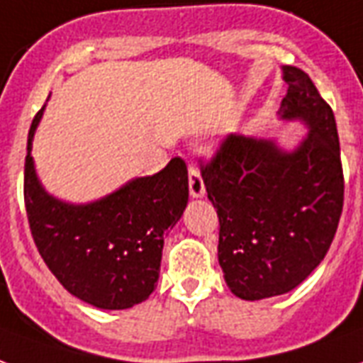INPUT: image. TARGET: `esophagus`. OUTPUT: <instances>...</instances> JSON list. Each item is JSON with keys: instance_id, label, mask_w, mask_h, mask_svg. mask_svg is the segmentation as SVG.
Returning <instances> with one entry per match:
<instances>
[{"instance_id": "34e87169", "label": "esophagus", "mask_w": 363, "mask_h": 363, "mask_svg": "<svg viewBox=\"0 0 363 363\" xmlns=\"http://www.w3.org/2000/svg\"><path fill=\"white\" fill-rule=\"evenodd\" d=\"M189 189L192 198H203V194H206V186H203L202 177H200V171L196 167L189 169Z\"/></svg>"}]
</instances>
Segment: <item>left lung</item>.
I'll return each instance as SVG.
<instances>
[{"mask_svg": "<svg viewBox=\"0 0 363 363\" xmlns=\"http://www.w3.org/2000/svg\"><path fill=\"white\" fill-rule=\"evenodd\" d=\"M281 71L289 90L279 119L304 123L302 140L286 150L275 138L230 134L202 167L219 217L223 277L252 302L296 289L321 264L342 213L335 115L304 71Z\"/></svg>", "mask_w": 363, "mask_h": 363, "instance_id": "1", "label": "left lung"}]
</instances>
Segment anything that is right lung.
Here are the masks:
<instances>
[{"mask_svg": "<svg viewBox=\"0 0 363 363\" xmlns=\"http://www.w3.org/2000/svg\"><path fill=\"white\" fill-rule=\"evenodd\" d=\"M45 106L32 121L24 161V203L45 265L72 296L99 310H127L157 286L163 236L189 203V171L173 157L160 173L136 177L111 194L72 203L38 179L32 140Z\"/></svg>", "mask_w": 363, "mask_h": 363, "instance_id": "add662e5", "label": "right lung"}]
</instances>
